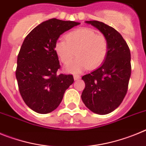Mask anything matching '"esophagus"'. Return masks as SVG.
I'll list each match as a JSON object with an SVG mask.
<instances>
[{
    "label": "esophagus",
    "mask_w": 146,
    "mask_h": 146,
    "mask_svg": "<svg viewBox=\"0 0 146 146\" xmlns=\"http://www.w3.org/2000/svg\"><path fill=\"white\" fill-rule=\"evenodd\" d=\"M80 78V76L78 75V74H74V80H77Z\"/></svg>",
    "instance_id": "34e87169"
}]
</instances>
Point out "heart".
Listing matches in <instances>:
<instances>
[{
    "label": "heart",
    "instance_id": "obj_1",
    "mask_svg": "<svg viewBox=\"0 0 146 146\" xmlns=\"http://www.w3.org/2000/svg\"><path fill=\"white\" fill-rule=\"evenodd\" d=\"M55 52L69 73H80L88 68L99 66L106 58L108 52V39L104 35L96 34L94 29L81 28L69 32L65 39H59L55 46Z\"/></svg>",
    "mask_w": 146,
    "mask_h": 146
}]
</instances>
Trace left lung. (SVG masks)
<instances>
[{
	"label": "left lung",
	"mask_w": 146,
	"mask_h": 146,
	"mask_svg": "<svg viewBox=\"0 0 146 146\" xmlns=\"http://www.w3.org/2000/svg\"><path fill=\"white\" fill-rule=\"evenodd\" d=\"M86 23L97 28L106 37L108 52L98 69L82 76L86 87L81 98L93 113L106 115L116 109L126 96L131 76V54L116 30L96 20Z\"/></svg>",
	"instance_id": "1"
}]
</instances>
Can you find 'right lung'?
<instances>
[{"mask_svg":"<svg viewBox=\"0 0 146 146\" xmlns=\"http://www.w3.org/2000/svg\"><path fill=\"white\" fill-rule=\"evenodd\" d=\"M80 23L50 19L30 32L17 56L16 78L27 106L40 114L51 113L74 82L72 74H58L60 68L55 50L59 36Z\"/></svg>","mask_w":146,"mask_h":146,"instance_id":"obj_1","label":"right lung"}]
</instances>
